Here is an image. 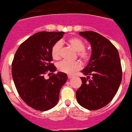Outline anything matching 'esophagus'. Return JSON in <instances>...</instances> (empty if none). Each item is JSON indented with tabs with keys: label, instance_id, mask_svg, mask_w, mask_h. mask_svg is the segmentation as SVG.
I'll list each match as a JSON object with an SVG mask.
<instances>
[{
	"label": "esophagus",
	"instance_id": "esophagus-1",
	"mask_svg": "<svg viewBox=\"0 0 132 132\" xmlns=\"http://www.w3.org/2000/svg\"><path fill=\"white\" fill-rule=\"evenodd\" d=\"M72 76L71 75H68V78L69 79H71V78H72Z\"/></svg>",
	"mask_w": 132,
	"mask_h": 132
}]
</instances>
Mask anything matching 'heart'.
<instances>
[{
  "label": "heart",
  "mask_w": 132,
  "mask_h": 132,
  "mask_svg": "<svg viewBox=\"0 0 132 132\" xmlns=\"http://www.w3.org/2000/svg\"><path fill=\"white\" fill-rule=\"evenodd\" d=\"M67 42L75 51L78 52V57L83 61L86 62L89 60L90 57V54L89 52L84 50L85 44L83 40L78 37H72L67 40ZM61 47H62V44L61 42H57L53 45L52 48L51 54L54 60H58L60 59ZM57 69L61 72L71 75L80 69V64L77 61L69 62L67 61H63L58 64Z\"/></svg>",
  "instance_id": "heart-1"
}]
</instances>
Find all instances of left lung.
<instances>
[{
  "mask_svg": "<svg viewBox=\"0 0 132 132\" xmlns=\"http://www.w3.org/2000/svg\"><path fill=\"white\" fill-rule=\"evenodd\" d=\"M79 35L91 44L92 55L81 71L87 77L80 78L82 84L76 92L77 102L88 110L100 109L111 102L121 83L119 54L108 39L97 32L82 31Z\"/></svg>",
  "mask_w": 132,
  "mask_h": 132,
  "instance_id": "left-lung-1",
  "label": "left lung"
}]
</instances>
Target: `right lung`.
<instances>
[{
    "label": "right lung",
    "mask_w": 132,
    "mask_h": 132,
    "mask_svg": "<svg viewBox=\"0 0 132 132\" xmlns=\"http://www.w3.org/2000/svg\"><path fill=\"white\" fill-rule=\"evenodd\" d=\"M64 32L42 31L34 34L19 46L12 64V75L18 94L24 102L37 111H46L55 106L66 73L58 72L45 79L46 72H55L51 63L52 48Z\"/></svg>",
    "instance_id": "right-lung-1"
}]
</instances>
